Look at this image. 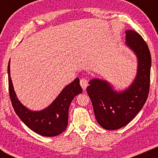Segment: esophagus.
<instances>
[{"label":"esophagus","mask_w":158,"mask_h":158,"mask_svg":"<svg viewBox=\"0 0 158 158\" xmlns=\"http://www.w3.org/2000/svg\"><path fill=\"white\" fill-rule=\"evenodd\" d=\"M80 83H81V85L83 90H85L86 89V88H87V86L88 85V81L85 78H82L81 81H80Z\"/></svg>","instance_id":"esophagus-1"}]
</instances>
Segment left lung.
Segmentation results:
<instances>
[{"instance_id": "8db88e82", "label": "left lung", "mask_w": 158, "mask_h": 158, "mask_svg": "<svg viewBox=\"0 0 158 158\" xmlns=\"http://www.w3.org/2000/svg\"><path fill=\"white\" fill-rule=\"evenodd\" d=\"M125 33V44L137 59V75L132 83L125 90L117 91L107 81L94 78L87 87L97 122L108 130H116L128 124L142 109L149 94L150 50L137 32L127 30Z\"/></svg>"}]
</instances>
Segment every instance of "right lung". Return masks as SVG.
<instances>
[{"instance_id":"obj_1","label":"right lung","mask_w":158,"mask_h":158,"mask_svg":"<svg viewBox=\"0 0 158 158\" xmlns=\"http://www.w3.org/2000/svg\"><path fill=\"white\" fill-rule=\"evenodd\" d=\"M8 65V88L12 106L21 120L30 129L44 137H55L63 132L68 124L69 107L73 99L81 93L78 77L64 87L50 105L41 111H32L23 106L17 98Z\"/></svg>"}]
</instances>
